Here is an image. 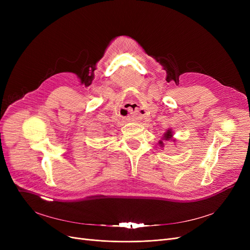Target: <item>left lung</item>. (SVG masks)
<instances>
[{"mask_svg":"<svg viewBox=\"0 0 250 250\" xmlns=\"http://www.w3.org/2000/svg\"><path fill=\"white\" fill-rule=\"evenodd\" d=\"M172 131L171 130H168L167 132H166L165 134H164V140H167V141H169V140H171V138H172ZM161 144H162V142H161Z\"/></svg>","mask_w":250,"mask_h":250,"instance_id":"left-lung-1","label":"left lung"}]
</instances>
